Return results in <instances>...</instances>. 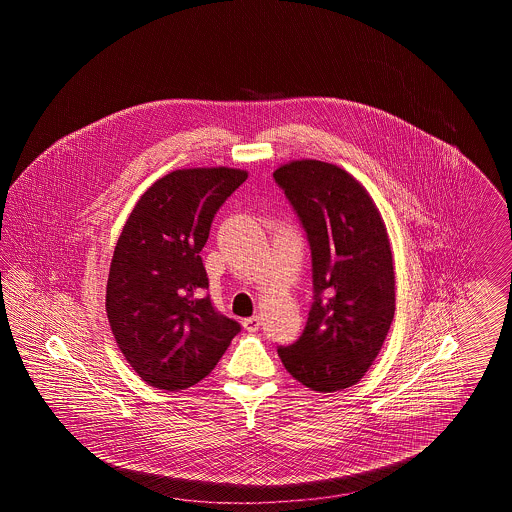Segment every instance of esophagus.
<instances>
[{
    "label": "esophagus",
    "instance_id": "34e87169",
    "mask_svg": "<svg viewBox=\"0 0 512 512\" xmlns=\"http://www.w3.org/2000/svg\"><path fill=\"white\" fill-rule=\"evenodd\" d=\"M242 324H244V328H245V330H247V332H257V330H259V328H261V318H259V317L244 318V322H242Z\"/></svg>",
    "mask_w": 512,
    "mask_h": 512
}]
</instances>
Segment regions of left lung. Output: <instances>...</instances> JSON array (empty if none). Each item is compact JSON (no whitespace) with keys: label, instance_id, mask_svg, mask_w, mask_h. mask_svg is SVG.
I'll return each instance as SVG.
<instances>
[{"label":"left lung","instance_id":"1","mask_svg":"<svg viewBox=\"0 0 512 512\" xmlns=\"http://www.w3.org/2000/svg\"><path fill=\"white\" fill-rule=\"evenodd\" d=\"M307 236L313 305L303 334L280 345L286 370L315 391L345 390L365 376L395 313L390 240L365 188L322 161L274 171Z\"/></svg>","mask_w":512,"mask_h":512}]
</instances>
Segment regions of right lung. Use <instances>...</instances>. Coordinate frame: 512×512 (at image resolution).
<instances>
[{
  "label": "right lung",
  "instance_id": "1",
  "mask_svg": "<svg viewBox=\"0 0 512 512\" xmlns=\"http://www.w3.org/2000/svg\"><path fill=\"white\" fill-rule=\"evenodd\" d=\"M245 178L224 167L171 172L140 197L122 228L107 317L122 355L149 386H194L242 330L213 305L199 253L220 205Z\"/></svg>",
  "mask_w": 512,
  "mask_h": 512
}]
</instances>
